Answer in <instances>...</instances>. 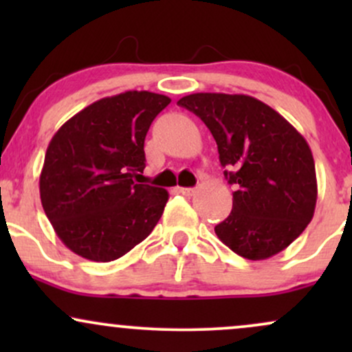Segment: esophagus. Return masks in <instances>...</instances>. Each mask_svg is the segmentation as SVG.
Segmentation results:
<instances>
[{
    "label": "esophagus",
    "mask_w": 352,
    "mask_h": 352,
    "mask_svg": "<svg viewBox=\"0 0 352 352\" xmlns=\"http://www.w3.org/2000/svg\"><path fill=\"white\" fill-rule=\"evenodd\" d=\"M179 192L182 193V195H185V197H192V195H195V192H197V190H195V188L180 187V188H179Z\"/></svg>",
    "instance_id": "1"
}]
</instances>
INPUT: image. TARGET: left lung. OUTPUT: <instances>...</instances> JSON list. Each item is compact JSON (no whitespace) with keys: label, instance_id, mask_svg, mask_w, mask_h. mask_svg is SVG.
Returning a JSON list of instances; mask_svg holds the SVG:
<instances>
[{"label":"left lung","instance_id":"left-lung-1","mask_svg":"<svg viewBox=\"0 0 352 352\" xmlns=\"http://www.w3.org/2000/svg\"><path fill=\"white\" fill-rule=\"evenodd\" d=\"M180 107L204 120L218 145L233 208L217 236L246 260L283 252L314 215L318 182L306 139L281 114L245 94L197 92Z\"/></svg>","mask_w":352,"mask_h":352}]
</instances>
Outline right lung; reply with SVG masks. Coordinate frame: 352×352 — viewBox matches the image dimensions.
Listing matches in <instances>:
<instances>
[{
	"label": "right lung",
	"instance_id": "right-lung-1",
	"mask_svg": "<svg viewBox=\"0 0 352 352\" xmlns=\"http://www.w3.org/2000/svg\"><path fill=\"white\" fill-rule=\"evenodd\" d=\"M168 104L167 96L127 91L84 107L52 135L39 195L71 252L107 263L151 235L168 192L134 179L145 168L148 127Z\"/></svg>",
	"mask_w": 352,
	"mask_h": 352
}]
</instances>
